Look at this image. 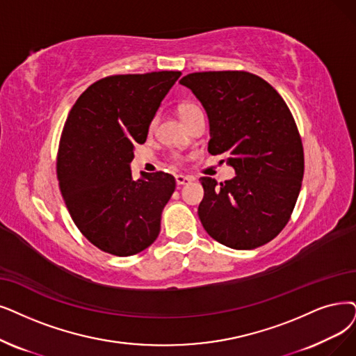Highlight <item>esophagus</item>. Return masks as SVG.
Returning a JSON list of instances; mask_svg holds the SVG:
<instances>
[{"mask_svg":"<svg viewBox=\"0 0 356 356\" xmlns=\"http://www.w3.org/2000/svg\"><path fill=\"white\" fill-rule=\"evenodd\" d=\"M193 179H194V178L186 177V175H177V177H175V181H177L178 186H186V184H190Z\"/></svg>","mask_w":356,"mask_h":356,"instance_id":"esophagus-1","label":"esophagus"}]
</instances>
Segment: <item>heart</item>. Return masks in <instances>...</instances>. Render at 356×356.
I'll return each mask as SVG.
<instances>
[{
	"instance_id": "obj_1",
	"label": "heart",
	"mask_w": 356,
	"mask_h": 356,
	"mask_svg": "<svg viewBox=\"0 0 356 356\" xmlns=\"http://www.w3.org/2000/svg\"><path fill=\"white\" fill-rule=\"evenodd\" d=\"M178 112H179V117L182 118V121L186 122V121H188L194 113H197V112H200V108H198L197 105H194V104H191V102H184V104H181L179 106H178ZM154 125V121L152 122V127ZM175 159H178V158H175Z\"/></svg>"
}]
</instances>
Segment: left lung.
Listing matches in <instances>:
<instances>
[{
    "label": "left lung",
    "instance_id": "1",
    "mask_svg": "<svg viewBox=\"0 0 356 356\" xmlns=\"http://www.w3.org/2000/svg\"><path fill=\"white\" fill-rule=\"evenodd\" d=\"M207 112L209 153L227 156L236 177H202L198 218L207 234L235 250L270 243L286 226L304 177V147L291 109L273 86L248 71L182 77Z\"/></svg>",
    "mask_w": 356,
    "mask_h": 356
}]
</instances>
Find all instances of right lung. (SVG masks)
<instances>
[{"instance_id": "add662e5", "label": "right lung", "mask_w": 356, "mask_h": 356, "mask_svg": "<svg viewBox=\"0 0 356 356\" xmlns=\"http://www.w3.org/2000/svg\"><path fill=\"white\" fill-rule=\"evenodd\" d=\"M179 76L181 71L108 76L90 84L68 113L56 177L71 219L104 252L129 257L159 235L175 178L159 170L134 181L130 162Z\"/></svg>"}]
</instances>
